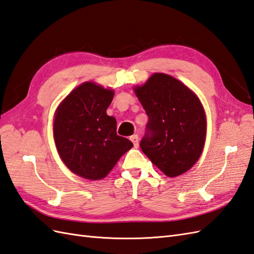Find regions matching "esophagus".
<instances>
[{
	"mask_svg": "<svg viewBox=\"0 0 254 254\" xmlns=\"http://www.w3.org/2000/svg\"><path fill=\"white\" fill-rule=\"evenodd\" d=\"M130 140H131V142L133 143L134 147H138V146H139V137H138V134H133V135H131V137H130Z\"/></svg>",
	"mask_w": 254,
	"mask_h": 254,
	"instance_id": "1",
	"label": "esophagus"
}]
</instances>
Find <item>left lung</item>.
<instances>
[{
	"label": "left lung",
	"mask_w": 254,
	"mask_h": 254,
	"mask_svg": "<svg viewBox=\"0 0 254 254\" xmlns=\"http://www.w3.org/2000/svg\"><path fill=\"white\" fill-rule=\"evenodd\" d=\"M134 92L148 116L142 152L167 177L187 172L200 157L206 140V115L198 97L164 73H154Z\"/></svg>",
	"instance_id": "1"
}]
</instances>
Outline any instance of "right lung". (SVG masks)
I'll return each mask as SVG.
<instances>
[{"label": "right lung", "mask_w": 254, "mask_h": 254, "mask_svg": "<svg viewBox=\"0 0 254 254\" xmlns=\"http://www.w3.org/2000/svg\"><path fill=\"white\" fill-rule=\"evenodd\" d=\"M113 97V90L86 82L73 89L56 111L54 139L60 158L87 180L107 177L133 146L116 133V120L107 114Z\"/></svg>", "instance_id": "add662e5"}]
</instances>
